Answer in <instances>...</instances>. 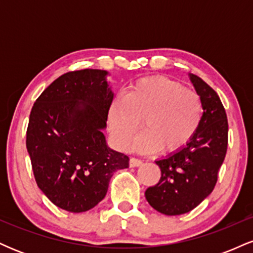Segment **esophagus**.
Here are the masks:
<instances>
[{
	"mask_svg": "<svg viewBox=\"0 0 253 253\" xmlns=\"http://www.w3.org/2000/svg\"><path fill=\"white\" fill-rule=\"evenodd\" d=\"M143 164V162L140 161V159H138V158H130L129 159V167L130 168H135V167H140V165Z\"/></svg>",
	"mask_w": 253,
	"mask_h": 253,
	"instance_id": "34e87169",
	"label": "esophagus"
}]
</instances>
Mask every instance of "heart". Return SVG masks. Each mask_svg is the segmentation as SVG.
<instances>
[{
    "mask_svg": "<svg viewBox=\"0 0 253 253\" xmlns=\"http://www.w3.org/2000/svg\"><path fill=\"white\" fill-rule=\"evenodd\" d=\"M202 102L196 92L167 77H146L117 96L108 109V126L115 144L126 150L144 120L145 130L130 147L139 152L173 153L187 146L199 129Z\"/></svg>",
    "mask_w": 253,
    "mask_h": 253,
    "instance_id": "1",
    "label": "heart"
}]
</instances>
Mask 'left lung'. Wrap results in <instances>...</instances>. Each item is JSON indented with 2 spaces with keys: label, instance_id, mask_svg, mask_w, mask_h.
I'll list each match as a JSON object with an SVG mask.
<instances>
[{
  "label": "left lung",
  "instance_id": "8db88e82",
  "mask_svg": "<svg viewBox=\"0 0 253 253\" xmlns=\"http://www.w3.org/2000/svg\"><path fill=\"white\" fill-rule=\"evenodd\" d=\"M189 78L201 98V124L187 146L156 161L161 179L145 191L151 207L165 215L188 213L210 195L227 151L228 124L220 97L196 75Z\"/></svg>",
  "mask_w": 253,
  "mask_h": 253
}]
</instances>
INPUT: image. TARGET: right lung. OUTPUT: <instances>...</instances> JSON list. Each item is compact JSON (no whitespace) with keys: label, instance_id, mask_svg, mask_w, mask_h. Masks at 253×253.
Wrapping results in <instances>:
<instances>
[{"label":"right lung","instance_id":"add662e5","mask_svg":"<svg viewBox=\"0 0 253 253\" xmlns=\"http://www.w3.org/2000/svg\"><path fill=\"white\" fill-rule=\"evenodd\" d=\"M108 71L64 74L42 91L30 115L26 146L38 187L64 211L82 213L106 196L129 158L107 145L103 129L114 92Z\"/></svg>","mask_w":253,"mask_h":253}]
</instances>
